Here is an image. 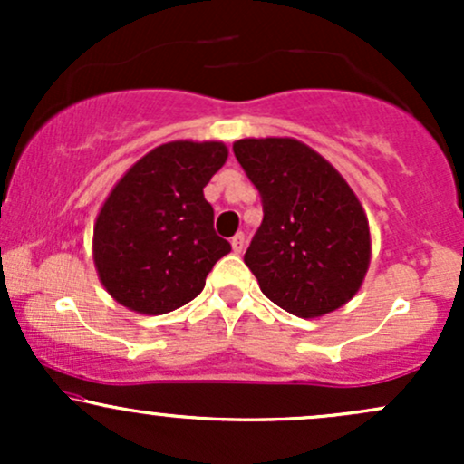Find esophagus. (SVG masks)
Wrapping results in <instances>:
<instances>
[{
    "mask_svg": "<svg viewBox=\"0 0 464 464\" xmlns=\"http://www.w3.org/2000/svg\"><path fill=\"white\" fill-rule=\"evenodd\" d=\"M231 246H233V253H242L244 250V233H236V236L231 237Z\"/></svg>",
    "mask_w": 464,
    "mask_h": 464,
    "instance_id": "esophagus-1",
    "label": "esophagus"
}]
</instances>
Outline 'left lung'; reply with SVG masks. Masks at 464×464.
Instances as JSON below:
<instances>
[{"label": "left lung", "mask_w": 464, "mask_h": 464, "mask_svg": "<svg viewBox=\"0 0 464 464\" xmlns=\"http://www.w3.org/2000/svg\"><path fill=\"white\" fill-rule=\"evenodd\" d=\"M233 152L262 196L244 264L281 310L318 318L355 296L371 262L369 220L327 159L290 137L239 140Z\"/></svg>", "instance_id": "8db88e82"}]
</instances>
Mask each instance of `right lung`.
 <instances>
[{"label": "right lung", "instance_id": "1", "mask_svg": "<svg viewBox=\"0 0 464 464\" xmlns=\"http://www.w3.org/2000/svg\"><path fill=\"white\" fill-rule=\"evenodd\" d=\"M227 157L222 141H169L117 180L95 220L93 262L120 305L148 316L177 310L231 253L202 194Z\"/></svg>", "mask_w": 464, "mask_h": 464}]
</instances>
